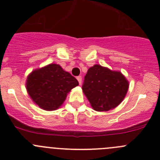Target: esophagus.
I'll use <instances>...</instances> for the list:
<instances>
[{
    "instance_id": "34e87169",
    "label": "esophagus",
    "mask_w": 160,
    "mask_h": 160,
    "mask_svg": "<svg viewBox=\"0 0 160 160\" xmlns=\"http://www.w3.org/2000/svg\"><path fill=\"white\" fill-rule=\"evenodd\" d=\"M77 80H78L79 83H80V84H81V82H82V77H80V76H79V77H77Z\"/></svg>"
}]
</instances>
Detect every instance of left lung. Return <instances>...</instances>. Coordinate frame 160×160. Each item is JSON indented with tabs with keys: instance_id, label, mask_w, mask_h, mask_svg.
Returning <instances> with one entry per match:
<instances>
[{
	"instance_id": "obj_1",
	"label": "left lung",
	"mask_w": 160,
	"mask_h": 160,
	"mask_svg": "<svg viewBox=\"0 0 160 160\" xmlns=\"http://www.w3.org/2000/svg\"><path fill=\"white\" fill-rule=\"evenodd\" d=\"M129 86V81L121 72L95 65L88 70L82 90L94 110L108 111L122 102Z\"/></svg>"
}]
</instances>
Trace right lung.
Masks as SVG:
<instances>
[{
    "label": "right lung",
    "mask_w": 160,
    "mask_h": 160,
    "mask_svg": "<svg viewBox=\"0 0 160 160\" xmlns=\"http://www.w3.org/2000/svg\"><path fill=\"white\" fill-rule=\"evenodd\" d=\"M78 85L75 77L53 63L33 70L26 81L27 91L33 102L47 111L58 110L68 92Z\"/></svg>",
    "instance_id": "add662e5"
}]
</instances>
